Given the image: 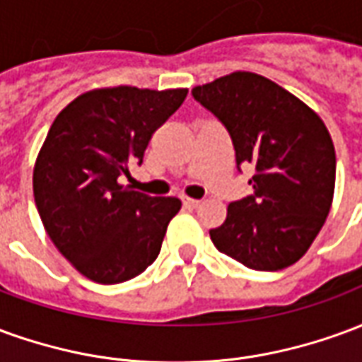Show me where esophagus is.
I'll return each mask as SVG.
<instances>
[{
  "label": "esophagus",
  "mask_w": 362,
  "mask_h": 362,
  "mask_svg": "<svg viewBox=\"0 0 362 362\" xmlns=\"http://www.w3.org/2000/svg\"><path fill=\"white\" fill-rule=\"evenodd\" d=\"M182 202H184L186 207H197V205L202 204L199 199H194V197H182Z\"/></svg>",
  "instance_id": "34e87169"
}]
</instances>
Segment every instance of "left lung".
Here are the masks:
<instances>
[{
    "label": "left lung",
    "instance_id": "obj_1",
    "mask_svg": "<svg viewBox=\"0 0 362 362\" xmlns=\"http://www.w3.org/2000/svg\"><path fill=\"white\" fill-rule=\"evenodd\" d=\"M230 134L236 165H252L254 194L227 207L213 244L256 272L293 266L310 248L334 202L335 149L326 124L300 98L252 71L192 89Z\"/></svg>",
    "mask_w": 362,
    "mask_h": 362
}]
</instances>
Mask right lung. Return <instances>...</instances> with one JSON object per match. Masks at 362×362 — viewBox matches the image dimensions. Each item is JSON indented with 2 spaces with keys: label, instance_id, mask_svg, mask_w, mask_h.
Returning <instances> with one entry per match:
<instances>
[{
  "label": "right lung",
  "instance_id": "obj_1",
  "mask_svg": "<svg viewBox=\"0 0 362 362\" xmlns=\"http://www.w3.org/2000/svg\"><path fill=\"white\" fill-rule=\"evenodd\" d=\"M188 89L103 87L59 112L38 151L35 202L54 246L87 279L122 283L160 252L182 202L151 197L118 182L155 129L180 108Z\"/></svg>",
  "mask_w": 362,
  "mask_h": 362
}]
</instances>
